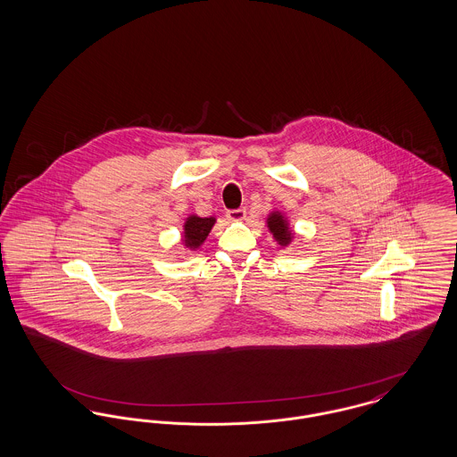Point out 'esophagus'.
<instances>
[{
    "label": "esophagus",
    "mask_w": 457,
    "mask_h": 457,
    "mask_svg": "<svg viewBox=\"0 0 457 457\" xmlns=\"http://www.w3.org/2000/svg\"><path fill=\"white\" fill-rule=\"evenodd\" d=\"M246 216V211L245 209H231L226 212V218L229 220H241V219Z\"/></svg>",
    "instance_id": "esophagus-1"
}]
</instances>
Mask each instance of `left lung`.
Listing matches in <instances>:
<instances>
[{
    "label": "left lung",
    "mask_w": 457,
    "mask_h": 457,
    "mask_svg": "<svg viewBox=\"0 0 457 457\" xmlns=\"http://www.w3.org/2000/svg\"><path fill=\"white\" fill-rule=\"evenodd\" d=\"M267 226L270 229V233L274 235V238L279 241V245L286 246L291 241V231L287 228L286 219L279 212H272L267 219Z\"/></svg>",
    "instance_id": "1"
}]
</instances>
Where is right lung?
<instances>
[{"label":"right lung","mask_w":457,"mask_h":457,"mask_svg":"<svg viewBox=\"0 0 457 457\" xmlns=\"http://www.w3.org/2000/svg\"><path fill=\"white\" fill-rule=\"evenodd\" d=\"M216 219L214 218H198V216H190L185 222V245L190 248H196L207 238L214 226Z\"/></svg>","instance_id":"obj_1"}]
</instances>
